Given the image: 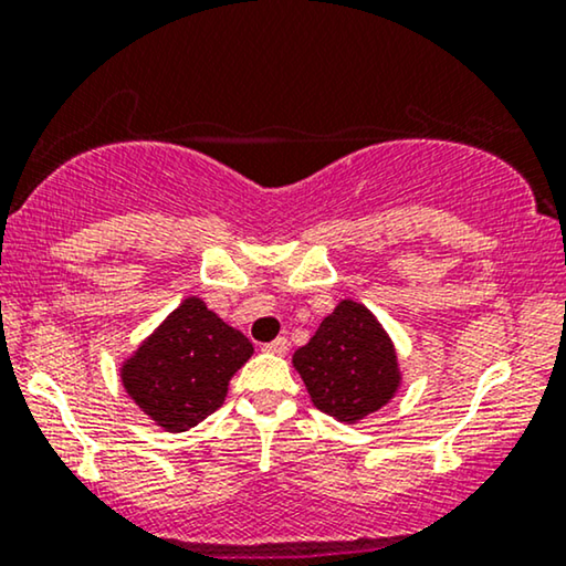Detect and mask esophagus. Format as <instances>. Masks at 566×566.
<instances>
[{"label": "esophagus", "mask_w": 566, "mask_h": 566, "mask_svg": "<svg viewBox=\"0 0 566 566\" xmlns=\"http://www.w3.org/2000/svg\"><path fill=\"white\" fill-rule=\"evenodd\" d=\"M289 337H275L273 343H268V345H262V350H268V353H275V355H283V353H289Z\"/></svg>", "instance_id": "esophagus-1"}]
</instances>
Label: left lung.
<instances>
[{"instance_id": "1", "label": "left lung", "mask_w": 566, "mask_h": 566, "mask_svg": "<svg viewBox=\"0 0 566 566\" xmlns=\"http://www.w3.org/2000/svg\"><path fill=\"white\" fill-rule=\"evenodd\" d=\"M293 366L304 378L316 409L339 422L363 420L391 399L399 384L391 339L366 306L343 301L319 324Z\"/></svg>"}]
</instances>
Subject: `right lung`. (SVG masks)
Listing matches in <instances>:
<instances>
[{
	"mask_svg": "<svg viewBox=\"0 0 566 566\" xmlns=\"http://www.w3.org/2000/svg\"><path fill=\"white\" fill-rule=\"evenodd\" d=\"M252 343L200 298L182 301L123 366V384L161 428L188 430L223 405Z\"/></svg>",
	"mask_w": 566,
	"mask_h": 566,
	"instance_id": "right-lung-1",
	"label": "right lung"
}]
</instances>
